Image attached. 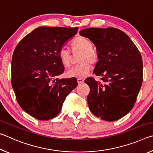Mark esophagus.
<instances>
[{"mask_svg":"<svg viewBox=\"0 0 153 153\" xmlns=\"http://www.w3.org/2000/svg\"><path fill=\"white\" fill-rule=\"evenodd\" d=\"M84 79L82 78V77H78V78H77V83H78V84H82V83L84 82Z\"/></svg>","mask_w":153,"mask_h":153,"instance_id":"esophagus-1","label":"esophagus"}]
</instances>
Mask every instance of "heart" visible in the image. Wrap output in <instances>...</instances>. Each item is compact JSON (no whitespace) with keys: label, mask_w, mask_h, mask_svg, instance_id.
Returning <instances> with one entry per match:
<instances>
[{"label":"heart","mask_w":153,"mask_h":153,"mask_svg":"<svg viewBox=\"0 0 153 153\" xmlns=\"http://www.w3.org/2000/svg\"><path fill=\"white\" fill-rule=\"evenodd\" d=\"M72 53H79V64L74 66L67 71V77H83L87 76L91 69V64L95 65L99 60L98 50L92 46V42L88 38L78 36L74 38L70 43ZM58 58L62 66L67 68L71 65L72 55L71 51L65 48H61L58 52Z\"/></svg>","instance_id":"1"}]
</instances>
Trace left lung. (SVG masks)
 Masks as SVG:
<instances>
[{"mask_svg":"<svg viewBox=\"0 0 153 153\" xmlns=\"http://www.w3.org/2000/svg\"><path fill=\"white\" fill-rule=\"evenodd\" d=\"M79 34L89 38L99 53L93 73L102 82L92 77L84 80L90 87V110L103 120H120L132 109L142 86L141 54L129 36L117 28H88Z\"/></svg>","mask_w":153,"mask_h":153,"instance_id":"left-lung-1","label":"left lung"}]
</instances>
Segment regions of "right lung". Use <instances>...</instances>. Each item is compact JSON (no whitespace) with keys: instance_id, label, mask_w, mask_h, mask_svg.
Here are the masks:
<instances>
[{"instance_id":"right-lung-1","label":"right lung","mask_w":153,"mask_h":153,"mask_svg":"<svg viewBox=\"0 0 153 153\" xmlns=\"http://www.w3.org/2000/svg\"><path fill=\"white\" fill-rule=\"evenodd\" d=\"M78 27H40L18 43L11 61V84L18 104L38 120L59 115L77 79H59L64 72L59 50Z\"/></svg>"}]
</instances>
